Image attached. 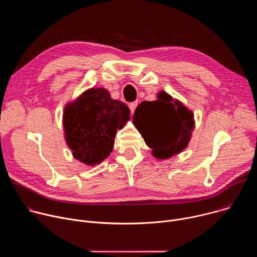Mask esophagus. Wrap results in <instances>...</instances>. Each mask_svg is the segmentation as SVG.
<instances>
[{
    "label": "esophagus",
    "mask_w": 257,
    "mask_h": 257,
    "mask_svg": "<svg viewBox=\"0 0 257 257\" xmlns=\"http://www.w3.org/2000/svg\"><path fill=\"white\" fill-rule=\"evenodd\" d=\"M137 104H138V101H133V102H130V103H129V107H130L131 114H133V113H134V111H135V108H136Z\"/></svg>",
    "instance_id": "1"
}]
</instances>
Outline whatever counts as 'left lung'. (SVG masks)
Segmentation results:
<instances>
[{"label":"left lung","mask_w":257,"mask_h":257,"mask_svg":"<svg viewBox=\"0 0 257 257\" xmlns=\"http://www.w3.org/2000/svg\"><path fill=\"white\" fill-rule=\"evenodd\" d=\"M134 125L154 156L168 159L186 149L194 121L186 106L161 91L158 100L142 101L136 107Z\"/></svg>","instance_id":"8db88e82"}]
</instances>
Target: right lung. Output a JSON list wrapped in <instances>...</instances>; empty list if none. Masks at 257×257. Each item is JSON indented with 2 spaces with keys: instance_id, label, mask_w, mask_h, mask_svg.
I'll return each instance as SVG.
<instances>
[{
  "instance_id": "add662e5",
  "label": "right lung",
  "mask_w": 257,
  "mask_h": 257,
  "mask_svg": "<svg viewBox=\"0 0 257 257\" xmlns=\"http://www.w3.org/2000/svg\"><path fill=\"white\" fill-rule=\"evenodd\" d=\"M129 119L126 103L112 99L104 88H91L65 107L67 144L81 163L99 164L112 153L117 129Z\"/></svg>"
}]
</instances>
